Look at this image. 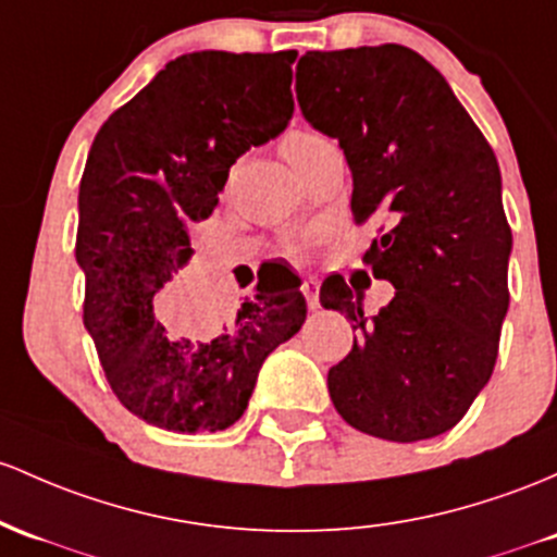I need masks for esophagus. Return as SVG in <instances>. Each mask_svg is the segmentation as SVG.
Segmentation results:
<instances>
[{"label":"esophagus","mask_w":557,"mask_h":557,"mask_svg":"<svg viewBox=\"0 0 557 557\" xmlns=\"http://www.w3.org/2000/svg\"><path fill=\"white\" fill-rule=\"evenodd\" d=\"M301 293H304V298H307V307L311 311L320 309V283H317L314 277H309L307 283L301 285Z\"/></svg>","instance_id":"34e87169"}]
</instances>
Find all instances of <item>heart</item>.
Returning <instances> with one entry per match:
<instances>
[{"label":"heart","mask_w":557,"mask_h":557,"mask_svg":"<svg viewBox=\"0 0 557 557\" xmlns=\"http://www.w3.org/2000/svg\"><path fill=\"white\" fill-rule=\"evenodd\" d=\"M317 139H320V134L307 132V129L288 132L283 137V143H280V150H283V156L288 158V161H293V158H296L298 152H304L307 148H311V145H314Z\"/></svg>","instance_id":"obj_1"}]
</instances>
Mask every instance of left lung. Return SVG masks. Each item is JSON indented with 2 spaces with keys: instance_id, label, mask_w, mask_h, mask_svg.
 <instances>
[{
  "instance_id": "1",
  "label": "left lung",
  "mask_w": 557,
  "mask_h": 557,
  "mask_svg": "<svg viewBox=\"0 0 557 557\" xmlns=\"http://www.w3.org/2000/svg\"><path fill=\"white\" fill-rule=\"evenodd\" d=\"M296 95L344 148L354 222L381 232L362 261L396 288L368 320L341 274L322 283V307L359 330L327 372L330 399L370 436H438L492 377L510 304L512 232L492 145L447 78L401 45L307 52Z\"/></svg>"
}]
</instances>
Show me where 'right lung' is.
Returning a JSON list of instances; mask_svg holds the SVG:
<instances>
[{
    "label": "right lung",
    "instance_id": "add662e5",
    "mask_svg": "<svg viewBox=\"0 0 557 557\" xmlns=\"http://www.w3.org/2000/svg\"><path fill=\"white\" fill-rule=\"evenodd\" d=\"M296 54L193 52L171 60L100 126L78 185L76 261L84 327L129 412L174 433L224 431L246 412L261 364L307 320L290 288L256 296L203 333L156 314L193 259L189 227L211 216L230 166L288 126Z\"/></svg>",
    "mask_w": 557,
    "mask_h": 557
}]
</instances>
